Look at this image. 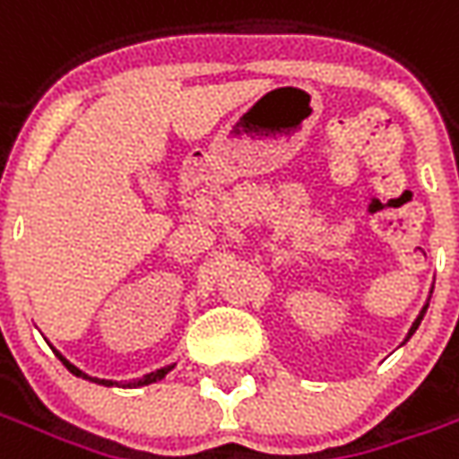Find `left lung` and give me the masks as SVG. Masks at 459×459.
Returning <instances> with one entry per match:
<instances>
[{
    "label": "left lung",
    "mask_w": 459,
    "mask_h": 459,
    "mask_svg": "<svg viewBox=\"0 0 459 459\" xmlns=\"http://www.w3.org/2000/svg\"><path fill=\"white\" fill-rule=\"evenodd\" d=\"M425 312H428V302H425V305H423V309H420V315H418V317H415V322H413V327L408 329V337H405V342H408V339L413 337V332H415V329L420 327V319H423V317H425Z\"/></svg>",
    "instance_id": "left-lung-1"
}]
</instances>
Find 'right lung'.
<instances>
[{"label":"right lung","instance_id":"add662e5","mask_svg":"<svg viewBox=\"0 0 459 459\" xmlns=\"http://www.w3.org/2000/svg\"><path fill=\"white\" fill-rule=\"evenodd\" d=\"M54 351H56V349H54ZM56 356H58V359L64 361V366H65V368H68V371H71V374L81 376V378H88V381H93V384H103V385H113L115 384V381H105V378H93V376L83 374V371H81L78 366L71 364V361H68L65 356L58 354V351H56ZM171 368H174V364L164 366V368H157V371H152V374L142 376V378H134V381H130V384H120V385H127V388H132V385H134V388H137V385H150V384H154V381H161L164 376L169 374Z\"/></svg>","mask_w":459,"mask_h":459}]
</instances>
